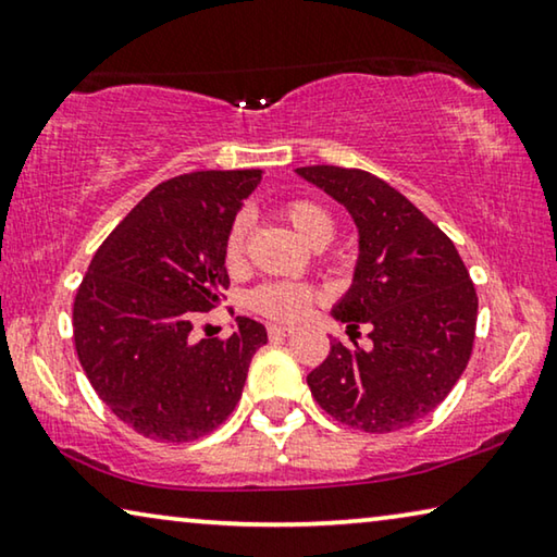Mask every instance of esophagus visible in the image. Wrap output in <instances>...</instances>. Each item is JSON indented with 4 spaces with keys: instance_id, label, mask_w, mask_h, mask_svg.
Masks as SVG:
<instances>
[{
    "instance_id": "1",
    "label": "esophagus",
    "mask_w": 557,
    "mask_h": 557,
    "mask_svg": "<svg viewBox=\"0 0 557 557\" xmlns=\"http://www.w3.org/2000/svg\"><path fill=\"white\" fill-rule=\"evenodd\" d=\"M288 334H294V326H286V324H269V336H271V338L288 336Z\"/></svg>"
}]
</instances>
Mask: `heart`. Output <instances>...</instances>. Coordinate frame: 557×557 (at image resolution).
<instances>
[{
  "instance_id": "obj_1",
  "label": "heart",
  "mask_w": 557,
  "mask_h": 557,
  "mask_svg": "<svg viewBox=\"0 0 557 557\" xmlns=\"http://www.w3.org/2000/svg\"><path fill=\"white\" fill-rule=\"evenodd\" d=\"M284 215L306 244L311 246L329 244L334 236L332 213H329L324 206H319L317 200H306V198L288 200L284 206ZM246 228H248V219L246 215H238V219L231 223L228 233H225L223 251H225V263H228L231 269H236V265L244 263ZM248 304H251L253 311H259L269 319L294 321L298 317H304L306 309H309L311 288H306L301 284H292V281H269V284L259 286L251 296H248Z\"/></svg>"
}]
</instances>
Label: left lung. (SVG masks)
Masks as SVG:
<instances>
[{
    "mask_svg": "<svg viewBox=\"0 0 557 557\" xmlns=\"http://www.w3.org/2000/svg\"><path fill=\"white\" fill-rule=\"evenodd\" d=\"M349 211L359 253L332 317L372 346L332 344L306 376L324 412L354 430L394 432L442 405L472 354L478 294L457 248L376 175L334 165L296 168Z\"/></svg>",
    "mask_w": 557,
    "mask_h": 557,
    "instance_id": "obj_1",
    "label": "left lung"
}]
</instances>
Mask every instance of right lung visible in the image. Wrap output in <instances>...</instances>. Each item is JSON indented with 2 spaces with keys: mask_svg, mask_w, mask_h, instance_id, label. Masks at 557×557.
<instances>
[{
  "mask_svg": "<svg viewBox=\"0 0 557 557\" xmlns=\"http://www.w3.org/2000/svg\"><path fill=\"white\" fill-rule=\"evenodd\" d=\"M263 171H198L152 188L90 261L72 306L75 349L120 422L158 442H190L236 409L248 364L269 342L259 321L193 342L196 311L228 286L225 233Z\"/></svg>",
  "mask_w": 557,
  "mask_h": 557,
  "instance_id": "add662e5",
  "label": "right lung"
}]
</instances>
